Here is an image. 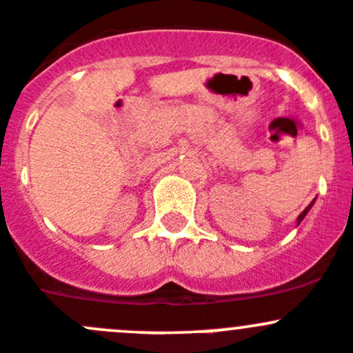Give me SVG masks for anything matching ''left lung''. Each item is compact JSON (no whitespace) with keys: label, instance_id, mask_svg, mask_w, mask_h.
<instances>
[{"label":"left lung","instance_id":"obj_1","mask_svg":"<svg viewBox=\"0 0 353 353\" xmlns=\"http://www.w3.org/2000/svg\"><path fill=\"white\" fill-rule=\"evenodd\" d=\"M312 204H314V201H312V203H310V204H308V206H307V208H305V210H303V211H301V214H300V216H298V223H300V221H301V220H303V218H305V216H307V213H308V211H310Z\"/></svg>","mask_w":353,"mask_h":353}]
</instances>
